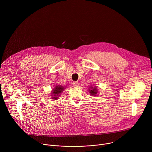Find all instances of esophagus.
I'll return each mask as SVG.
<instances>
[{
	"label": "esophagus",
	"mask_w": 152,
	"mask_h": 152,
	"mask_svg": "<svg viewBox=\"0 0 152 152\" xmlns=\"http://www.w3.org/2000/svg\"><path fill=\"white\" fill-rule=\"evenodd\" d=\"M73 85L75 86H78L79 83H78V82H77V81H74V82H73Z\"/></svg>",
	"instance_id": "esophagus-1"
}]
</instances>
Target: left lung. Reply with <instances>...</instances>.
<instances>
[{"instance_id":"1","label":"left lung","mask_w":152,"mask_h":152,"mask_svg":"<svg viewBox=\"0 0 152 152\" xmlns=\"http://www.w3.org/2000/svg\"><path fill=\"white\" fill-rule=\"evenodd\" d=\"M92 88H93V87H92ZM89 91H90V94L94 95V96H95V95L97 94V89H96V88H93V89L91 88V90H90Z\"/></svg>"}]
</instances>
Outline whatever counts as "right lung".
Returning a JSON list of instances; mask_svg holds the SVG:
<instances>
[{"mask_svg": "<svg viewBox=\"0 0 152 152\" xmlns=\"http://www.w3.org/2000/svg\"><path fill=\"white\" fill-rule=\"evenodd\" d=\"M64 90V88L62 87V86H60V85H58V86H56L55 88H54V90H53V92H52V99H58V94L61 93L62 92V91Z\"/></svg>", "mask_w": 152, "mask_h": 152, "instance_id": "add662e5", "label": "right lung"}]
</instances>
